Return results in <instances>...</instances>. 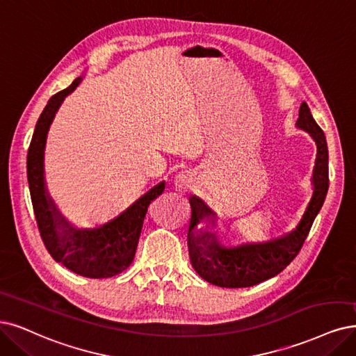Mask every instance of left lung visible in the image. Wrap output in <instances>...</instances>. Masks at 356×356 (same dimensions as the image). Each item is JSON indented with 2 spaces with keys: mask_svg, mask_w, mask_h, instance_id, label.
I'll list each match as a JSON object with an SVG mask.
<instances>
[{
  "mask_svg": "<svg viewBox=\"0 0 356 356\" xmlns=\"http://www.w3.org/2000/svg\"><path fill=\"white\" fill-rule=\"evenodd\" d=\"M299 129L307 130L317 143V160L314 167V193L299 226L284 238L273 242L246 245L234 249L221 248L213 233L195 234L200 220L214 214L200 198L192 196V216L188 232V249L192 267L201 277L220 287H249L282 273L299 254L312 222L321 209L328 191V148L323 129L315 122L307 102H302Z\"/></svg>",
  "mask_w": 356,
  "mask_h": 356,
  "instance_id": "obj_1",
  "label": "left lung"
}]
</instances>
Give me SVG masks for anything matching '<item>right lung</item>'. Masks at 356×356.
Returning <instances> with one entry per match:
<instances>
[{"mask_svg": "<svg viewBox=\"0 0 356 356\" xmlns=\"http://www.w3.org/2000/svg\"><path fill=\"white\" fill-rule=\"evenodd\" d=\"M82 81H76L52 95L39 115L28 151V181L39 234L49 255L70 271L90 279H107L124 271L135 258L145 214L149 204L160 196L165 183H160L143 195L115 220L94 230H74L63 220L48 198L44 186V148L49 124L60 104ZM63 233H56V226Z\"/></svg>", "mask_w": 356, "mask_h": 356, "instance_id": "obj_1", "label": "right lung"}]
</instances>
